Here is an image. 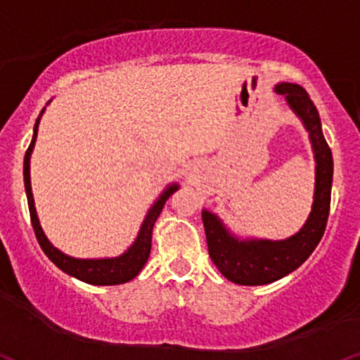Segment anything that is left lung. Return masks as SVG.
<instances>
[{
  "label": "left lung",
  "mask_w": 360,
  "mask_h": 360,
  "mask_svg": "<svg viewBox=\"0 0 360 360\" xmlns=\"http://www.w3.org/2000/svg\"><path fill=\"white\" fill-rule=\"evenodd\" d=\"M275 93L302 120L316 158V188L309 219L285 240L240 238L225 227L219 215L202 210L210 259L225 278L238 285H265L299 269L321 242L330 210L334 160L323 139L321 117L309 93L295 83H278Z\"/></svg>",
  "instance_id": "obj_1"
}]
</instances>
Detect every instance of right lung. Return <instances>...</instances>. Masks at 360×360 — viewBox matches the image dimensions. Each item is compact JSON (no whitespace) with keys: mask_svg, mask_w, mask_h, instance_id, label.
I'll return each instance as SVG.
<instances>
[{"mask_svg":"<svg viewBox=\"0 0 360 360\" xmlns=\"http://www.w3.org/2000/svg\"><path fill=\"white\" fill-rule=\"evenodd\" d=\"M50 103V101H48ZM46 103V105H48ZM44 112V108L37 118L33 128V139L25 153V163H23V176H25V190H26V198H28V207H30V217L31 224H33L34 235H37L39 247L44 252V255L50 259L58 269L63 270L65 274L72 275V277L78 278V281L91 283V285H118V283L130 282L131 278H135L140 274V270L143 269L150 257V250H152V233H153V225L157 219L162 214L163 205L170 198L173 192L179 190V184H172L163 190L162 195L157 198V202L153 203L152 208L146 214L143 224H141L140 232L136 235L135 242L131 243L130 248L127 252H123L122 255L112 257V259H75L63 254L61 250L53 245L48 240V237L44 235L41 225H39L37 208H34V198L33 192H31V180H30V158L33 153L34 143H37V135H38V125L39 118Z\"/></svg>","mask_w":360,"mask_h":360,"instance_id":"add662e5","label":"right lung"}]
</instances>
